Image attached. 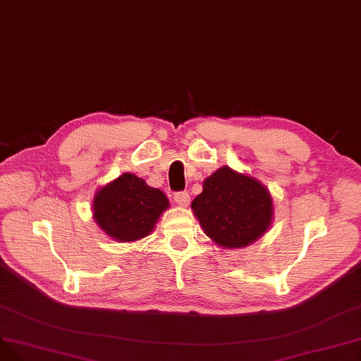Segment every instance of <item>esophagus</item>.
Instances as JSON below:
<instances>
[{"label": "esophagus", "mask_w": 361, "mask_h": 361, "mask_svg": "<svg viewBox=\"0 0 361 361\" xmlns=\"http://www.w3.org/2000/svg\"><path fill=\"white\" fill-rule=\"evenodd\" d=\"M173 200H176L177 205L188 207L189 202H190V196H189L188 192H177L176 195H173Z\"/></svg>", "instance_id": "34e87169"}]
</instances>
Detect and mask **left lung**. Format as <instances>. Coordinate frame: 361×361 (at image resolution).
<instances>
[{"label":"left lung","mask_w":361,"mask_h":361,"mask_svg":"<svg viewBox=\"0 0 361 361\" xmlns=\"http://www.w3.org/2000/svg\"><path fill=\"white\" fill-rule=\"evenodd\" d=\"M192 210L205 234L220 247H246L264 235L273 220V200L257 178L229 166L205 178Z\"/></svg>","instance_id":"left-lung-1"}]
</instances>
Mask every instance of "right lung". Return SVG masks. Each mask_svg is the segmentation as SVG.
I'll return each instance as SVG.
<instances>
[{
    "instance_id": "1",
    "label": "right lung",
    "mask_w": 361,
    "mask_h": 361,
    "mask_svg": "<svg viewBox=\"0 0 361 361\" xmlns=\"http://www.w3.org/2000/svg\"><path fill=\"white\" fill-rule=\"evenodd\" d=\"M168 207L164 192L149 188L135 173L126 172L96 192L92 216L106 235L129 243L149 235Z\"/></svg>"
}]
</instances>
